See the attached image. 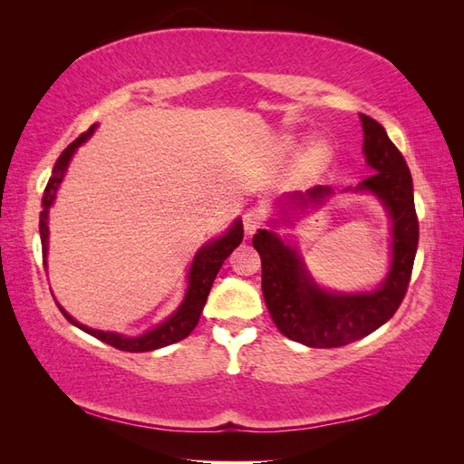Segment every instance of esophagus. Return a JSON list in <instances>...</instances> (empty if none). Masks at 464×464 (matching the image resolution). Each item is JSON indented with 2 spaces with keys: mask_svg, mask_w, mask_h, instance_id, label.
<instances>
[{
  "mask_svg": "<svg viewBox=\"0 0 464 464\" xmlns=\"http://www.w3.org/2000/svg\"><path fill=\"white\" fill-rule=\"evenodd\" d=\"M266 214L262 208H248L244 212V230L248 236L256 234V230H260L264 226Z\"/></svg>",
  "mask_w": 464,
  "mask_h": 464,
  "instance_id": "34e87169",
  "label": "esophagus"
}]
</instances>
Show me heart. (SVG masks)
<instances>
[{"label": "heart", "mask_w": 464, "mask_h": 464, "mask_svg": "<svg viewBox=\"0 0 464 464\" xmlns=\"http://www.w3.org/2000/svg\"><path fill=\"white\" fill-rule=\"evenodd\" d=\"M322 154H324L322 150H315V152H314V159H322Z\"/></svg>", "instance_id": "1"}]
</instances>
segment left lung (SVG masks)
Masks as SVG:
<instances>
[{"instance_id": "obj_1", "label": "left lung", "mask_w": 464, "mask_h": 464, "mask_svg": "<svg viewBox=\"0 0 464 464\" xmlns=\"http://www.w3.org/2000/svg\"><path fill=\"white\" fill-rule=\"evenodd\" d=\"M363 152L375 172L357 190H369L385 204L393 226V260L387 280L372 294H329L314 284L294 248L274 232L258 230L252 244L262 258V292L276 327L307 347H342L357 342L389 322L407 294L419 244V220L413 198V179L403 154L391 142L385 129L362 115ZM332 188L315 187L304 204L319 202Z\"/></svg>"}]
</instances>
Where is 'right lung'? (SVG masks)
Wrapping results in <instances>:
<instances>
[{"instance_id":"add662e5","label":"right lung","mask_w":464,"mask_h":464,"mask_svg":"<svg viewBox=\"0 0 464 464\" xmlns=\"http://www.w3.org/2000/svg\"><path fill=\"white\" fill-rule=\"evenodd\" d=\"M95 127H91L83 135H79L71 145L61 152V157L57 159L53 172H51V179L47 182V187L44 190V200H41V206H44V210H41L39 216V234H41V250H44V264L47 266L45 258H47V240H49V228H47V216H49V206L53 204L55 200V194L61 180H63V174L67 170V164L73 157V152L77 150V147L83 145V142L91 137V132ZM244 238V228H242V222L236 220L232 228L226 232L222 238L214 240L210 244H206L204 248L198 250V254L194 256V262L190 266V274H188V290L187 295H184V302L180 304V307L177 312H174L167 322L160 324L159 327L150 329V332L142 334L139 337H125V335H119V334H111V332H99V329H91L83 324L75 322L73 317H71L63 307L59 304V310L63 314L71 324L77 325L79 329H83L89 335L101 339V342H105L112 347L121 349V352H130V353H142V352H152V349H159L164 345H170V343H177L180 339L188 337L190 332L194 327H197L200 314L204 310V304H206V297L210 294V287L214 284V277L216 274L220 272V267L224 264V260L228 258L232 254V250L236 246H240Z\"/></svg>"}]
</instances>
